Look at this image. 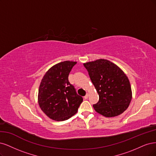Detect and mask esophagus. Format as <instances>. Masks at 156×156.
<instances>
[{"label":"esophagus","mask_w":156,"mask_h":156,"mask_svg":"<svg viewBox=\"0 0 156 156\" xmlns=\"http://www.w3.org/2000/svg\"><path fill=\"white\" fill-rule=\"evenodd\" d=\"M88 97H89V94L87 93L86 95H85V96L83 98H84V99H87V98H88Z\"/></svg>","instance_id":"esophagus-1"}]
</instances>
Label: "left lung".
Returning a JSON list of instances; mask_svg holds the SVG:
<instances>
[{
    "mask_svg": "<svg viewBox=\"0 0 156 156\" xmlns=\"http://www.w3.org/2000/svg\"><path fill=\"white\" fill-rule=\"evenodd\" d=\"M83 65L99 95L98 102L93 105L95 111L105 117H116L126 111L131 102L132 92L122 70L104 59Z\"/></svg>",
    "mask_w": 156,
    "mask_h": 156,
    "instance_id": "1",
    "label": "left lung"
}]
</instances>
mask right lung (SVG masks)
I'll list each match as a JSON object with an SVG mask.
<instances>
[{"label": "right lung", "instance_id": "add662e5", "mask_svg": "<svg viewBox=\"0 0 156 156\" xmlns=\"http://www.w3.org/2000/svg\"><path fill=\"white\" fill-rule=\"evenodd\" d=\"M77 62L65 61L54 65L45 73L38 91V104L48 117L63 121L76 114L83 98L69 82V74Z\"/></svg>", "mask_w": 156, "mask_h": 156}]
</instances>
